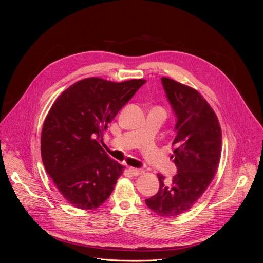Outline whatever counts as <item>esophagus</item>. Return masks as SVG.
<instances>
[{
  "instance_id": "obj_1",
  "label": "esophagus",
  "mask_w": 263,
  "mask_h": 263,
  "mask_svg": "<svg viewBox=\"0 0 263 263\" xmlns=\"http://www.w3.org/2000/svg\"><path fill=\"white\" fill-rule=\"evenodd\" d=\"M128 172L130 174H133V176H135V177H138V176H140V174L144 173V170H142V169H137V168H132V166H129Z\"/></svg>"
}]
</instances>
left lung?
Returning a JSON list of instances; mask_svg holds the SVG:
<instances>
[{"mask_svg": "<svg viewBox=\"0 0 263 263\" xmlns=\"http://www.w3.org/2000/svg\"><path fill=\"white\" fill-rule=\"evenodd\" d=\"M161 83L176 117L171 158L177 174L170 186L158 174L160 187L146 204L160 216L171 217L191 209L210 185L221 155V129L216 114L196 90L169 78H161Z\"/></svg>", "mask_w": 263, "mask_h": 263, "instance_id": "8db88e82", "label": "left lung"}]
</instances>
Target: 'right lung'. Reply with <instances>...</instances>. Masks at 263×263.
<instances>
[{
	"label": "right lung",
	"mask_w": 263,
	"mask_h": 263,
	"mask_svg": "<svg viewBox=\"0 0 263 263\" xmlns=\"http://www.w3.org/2000/svg\"><path fill=\"white\" fill-rule=\"evenodd\" d=\"M145 82L84 79L63 91L51 106L42 132L43 163L59 192L76 208L97 209L114 190L123 165L108 157L99 140Z\"/></svg>",
	"instance_id": "add662e5"
}]
</instances>
